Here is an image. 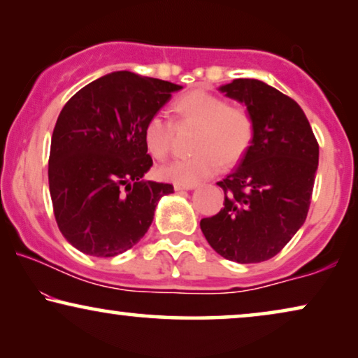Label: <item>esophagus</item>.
Instances as JSON below:
<instances>
[{"instance_id":"34e87169","label":"esophagus","mask_w":358,"mask_h":358,"mask_svg":"<svg viewBox=\"0 0 358 358\" xmlns=\"http://www.w3.org/2000/svg\"><path fill=\"white\" fill-rule=\"evenodd\" d=\"M195 185H197V184H174V189L176 190H182V189L190 190V189H194Z\"/></svg>"}]
</instances>
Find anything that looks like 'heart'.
<instances>
[{
  "label": "heart",
  "instance_id": "obj_1",
  "mask_svg": "<svg viewBox=\"0 0 358 358\" xmlns=\"http://www.w3.org/2000/svg\"><path fill=\"white\" fill-rule=\"evenodd\" d=\"M176 124L194 125L192 148L197 153L161 166L159 176L174 184H195L218 173L222 164L231 166L246 155L256 134V120L246 104L228 102L223 96L194 90L174 102ZM176 125L163 114L145 122L143 141L148 153L164 159L174 143Z\"/></svg>",
  "mask_w": 358,
  "mask_h": 358
}]
</instances>
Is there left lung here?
<instances>
[{
	"mask_svg": "<svg viewBox=\"0 0 358 358\" xmlns=\"http://www.w3.org/2000/svg\"><path fill=\"white\" fill-rule=\"evenodd\" d=\"M220 91L251 109L256 134L239 164L217 182L224 207L200 220V228L224 259L262 262L277 256L305 223L320 145L301 107L275 87L239 78Z\"/></svg>",
	"mask_w": 358,
	"mask_h": 358,
	"instance_id": "left-lung-1",
	"label": "left lung"
}]
</instances>
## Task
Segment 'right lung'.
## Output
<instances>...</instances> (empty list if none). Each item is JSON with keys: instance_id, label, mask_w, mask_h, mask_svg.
<instances>
[{"instance_id": "right-lung-1", "label": "right lung", "mask_w": 358, "mask_h": 358, "mask_svg": "<svg viewBox=\"0 0 358 358\" xmlns=\"http://www.w3.org/2000/svg\"><path fill=\"white\" fill-rule=\"evenodd\" d=\"M174 83L115 71L90 83L58 115L48 158V187L57 224L71 246L96 257L134 248L173 184L146 180L153 166L143 141Z\"/></svg>"}]
</instances>
